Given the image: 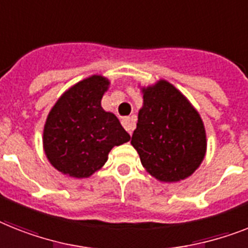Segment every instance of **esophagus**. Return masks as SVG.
Masks as SVG:
<instances>
[{
	"mask_svg": "<svg viewBox=\"0 0 248 248\" xmlns=\"http://www.w3.org/2000/svg\"><path fill=\"white\" fill-rule=\"evenodd\" d=\"M122 124L129 134H132L134 128H136V123H134V120H133L132 118H128V116H126V118H123Z\"/></svg>",
	"mask_w": 248,
	"mask_h": 248,
	"instance_id": "1",
	"label": "esophagus"
}]
</instances>
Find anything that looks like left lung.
<instances>
[{
  "mask_svg": "<svg viewBox=\"0 0 248 248\" xmlns=\"http://www.w3.org/2000/svg\"><path fill=\"white\" fill-rule=\"evenodd\" d=\"M143 106L132 136L140 162L163 183L189 177L206 152L204 123L185 96L165 79L142 87Z\"/></svg>",
  "mask_w": 248,
  "mask_h": 248,
  "instance_id": "left-lung-1",
  "label": "left lung"
}]
</instances>
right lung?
Returning <instances> with one entry per match:
<instances>
[{"instance_id": "1", "label": "right lung", "mask_w": 248, "mask_h": 248, "mask_svg": "<svg viewBox=\"0 0 248 248\" xmlns=\"http://www.w3.org/2000/svg\"><path fill=\"white\" fill-rule=\"evenodd\" d=\"M109 85L105 77L91 76L67 90L49 111L43 147L59 172L89 177L105 165L112 147L130 139L119 119L101 108Z\"/></svg>"}]
</instances>
